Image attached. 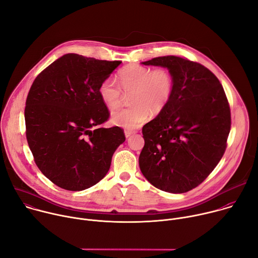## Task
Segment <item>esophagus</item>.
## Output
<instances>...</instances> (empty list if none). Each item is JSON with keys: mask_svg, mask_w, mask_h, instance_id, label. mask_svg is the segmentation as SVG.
I'll use <instances>...</instances> for the list:
<instances>
[{"mask_svg": "<svg viewBox=\"0 0 258 258\" xmlns=\"http://www.w3.org/2000/svg\"><path fill=\"white\" fill-rule=\"evenodd\" d=\"M132 135H133V132H131V131H124V136H125L126 139L130 138Z\"/></svg>", "mask_w": 258, "mask_h": 258, "instance_id": "1", "label": "esophagus"}]
</instances>
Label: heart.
<instances>
[{"instance_id": "1", "label": "heart", "mask_w": 258, "mask_h": 258, "mask_svg": "<svg viewBox=\"0 0 258 258\" xmlns=\"http://www.w3.org/2000/svg\"><path fill=\"white\" fill-rule=\"evenodd\" d=\"M117 83L122 91L131 93L128 108L114 109L111 121L121 127L135 130L149 119L150 111L159 113L171 99L174 82L169 70L152 69L139 64L123 67L117 76ZM111 79L103 81L99 86V96L109 108H114L121 102L122 92Z\"/></svg>"}]
</instances>
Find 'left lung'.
Listing matches in <instances>:
<instances>
[{"instance_id": "left-lung-1", "label": "left lung", "mask_w": 258, "mask_h": 258, "mask_svg": "<svg viewBox=\"0 0 258 258\" xmlns=\"http://www.w3.org/2000/svg\"><path fill=\"white\" fill-rule=\"evenodd\" d=\"M142 64L167 68L174 87L165 108L143 126L141 171L159 190L188 192L210 174L226 151L231 130L227 96L217 78L197 62L163 56Z\"/></svg>"}]
</instances>
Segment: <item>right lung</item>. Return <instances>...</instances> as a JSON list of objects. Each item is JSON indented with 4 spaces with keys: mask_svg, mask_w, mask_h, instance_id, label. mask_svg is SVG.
Wrapping results in <instances>:
<instances>
[{
    "mask_svg": "<svg viewBox=\"0 0 258 258\" xmlns=\"http://www.w3.org/2000/svg\"><path fill=\"white\" fill-rule=\"evenodd\" d=\"M120 63L69 53L32 83L24 110L27 143L35 164L62 189L96 185L125 141L120 127L101 126L109 111L98 92Z\"/></svg>",
    "mask_w": 258,
    "mask_h": 258,
    "instance_id": "1",
    "label": "right lung"
}]
</instances>
